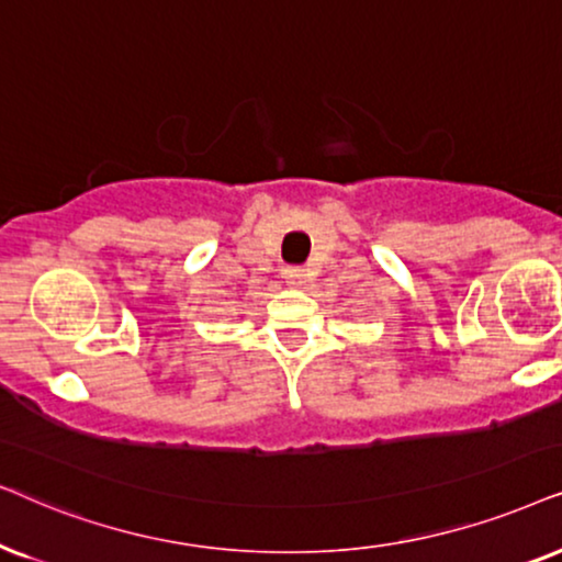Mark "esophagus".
<instances>
[{
  "label": "esophagus",
  "instance_id": "obj_1",
  "mask_svg": "<svg viewBox=\"0 0 562 562\" xmlns=\"http://www.w3.org/2000/svg\"><path fill=\"white\" fill-rule=\"evenodd\" d=\"M285 280H288V285H293V288H303L305 282H308V272H305L303 267H288Z\"/></svg>",
  "mask_w": 562,
  "mask_h": 562
}]
</instances>
